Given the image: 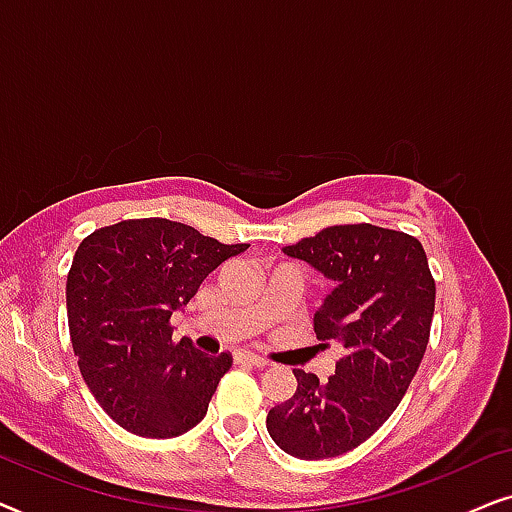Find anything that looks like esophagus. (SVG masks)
Segmentation results:
<instances>
[{
	"instance_id": "esophagus-1",
	"label": "esophagus",
	"mask_w": 512,
	"mask_h": 512,
	"mask_svg": "<svg viewBox=\"0 0 512 512\" xmlns=\"http://www.w3.org/2000/svg\"><path fill=\"white\" fill-rule=\"evenodd\" d=\"M237 361L247 363V366H254V368H265V366H268V361H265L263 356L251 354V352H240V354H237Z\"/></svg>"
}]
</instances>
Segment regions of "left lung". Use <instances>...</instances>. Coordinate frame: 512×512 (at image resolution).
Wrapping results in <instances>:
<instances>
[{"label":"left lung","mask_w":512,"mask_h":512,"mask_svg":"<svg viewBox=\"0 0 512 512\" xmlns=\"http://www.w3.org/2000/svg\"><path fill=\"white\" fill-rule=\"evenodd\" d=\"M284 254L335 282L314 314V333L338 342L342 356L324 384L293 370L296 394L265 424L293 457H338L373 436L408 391L429 345L436 282L417 237L373 223L324 228Z\"/></svg>","instance_id":"obj_1"}]
</instances>
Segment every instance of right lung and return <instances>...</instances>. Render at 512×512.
I'll return each mask as SVG.
<instances>
[{
	"label": "right lung",
	"mask_w": 512,
	"mask_h": 512,
	"mask_svg": "<svg viewBox=\"0 0 512 512\" xmlns=\"http://www.w3.org/2000/svg\"><path fill=\"white\" fill-rule=\"evenodd\" d=\"M244 249L170 219H128L79 244L67 275L69 338L88 389L123 429L174 438L207 415L233 356L174 340L170 317Z\"/></svg>",
	"instance_id": "obj_1"
}]
</instances>
